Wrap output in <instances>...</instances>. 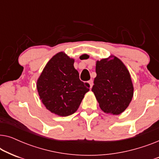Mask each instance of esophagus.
<instances>
[{"label": "esophagus", "instance_id": "1", "mask_svg": "<svg viewBox=\"0 0 159 159\" xmlns=\"http://www.w3.org/2000/svg\"><path fill=\"white\" fill-rule=\"evenodd\" d=\"M88 83H89V84H90V88H92V87H93V80H89Z\"/></svg>", "mask_w": 159, "mask_h": 159}]
</instances>
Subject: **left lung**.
<instances>
[{"instance_id": "left-lung-1", "label": "left lung", "mask_w": 159, "mask_h": 159, "mask_svg": "<svg viewBox=\"0 0 159 159\" xmlns=\"http://www.w3.org/2000/svg\"><path fill=\"white\" fill-rule=\"evenodd\" d=\"M92 91L101 110L118 115L128 107L133 96V85L128 70L118 58L97 61Z\"/></svg>"}]
</instances>
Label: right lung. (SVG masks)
Returning <instances> with one entry per match:
<instances>
[{
    "instance_id": "obj_1",
    "label": "right lung",
    "mask_w": 159,
    "mask_h": 159,
    "mask_svg": "<svg viewBox=\"0 0 159 159\" xmlns=\"http://www.w3.org/2000/svg\"><path fill=\"white\" fill-rule=\"evenodd\" d=\"M79 77L74 59L63 52L54 56L37 82L39 95L47 109L61 116L75 113L90 88Z\"/></svg>"
}]
</instances>
